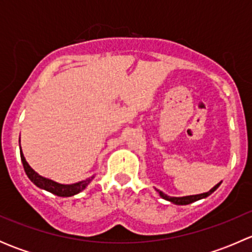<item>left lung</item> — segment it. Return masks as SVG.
<instances>
[{
	"label": "left lung",
	"mask_w": 252,
	"mask_h": 252,
	"mask_svg": "<svg viewBox=\"0 0 252 252\" xmlns=\"http://www.w3.org/2000/svg\"><path fill=\"white\" fill-rule=\"evenodd\" d=\"M220 185V183H218V184L216 185V187H213L210 191L204 192V194L190 195V196H183V197H171V196H167V195L163 194L162 191H158V192H159V195H161V197H163V199L167 200V201L173 202V204H175V205H189V204H191V202L197 201V200H201V199H204V197H207L208 195L212 194V192L215 191V190L217 189Z\"/></svg>",
	"instance_id": "1"
}]
</instances>
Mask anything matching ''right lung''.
<instances>
[{"label": "right lung", "mask_w": 252, "mask_h": 252, "mask_svg": "<svg viewBox=\"0 0 252 252\" xmlns=\"http://www.w3.org/2000/svg\"><path fill=\"white\" fill-rule=\"evenodd\" d=\"M20 141V140H19ZM20 158H22L23 162V167H24V171L27 173L28 178L34 183L36 187H39L40 189H44L46 191H50L51 194L57 195V196H62V197H68V196H73V195L78 194V192L83 191L86 187L89 185V183L94 179L93 177L88 178V179L83 180V182L75 183V184H60V183H56L53 180L47 179V178L41 177L32 168V167L28 164V162L25 161L24 155H23L22 149H20Z\"/></svg>", "instance_id": "right-lung-1"}]
</instances>
